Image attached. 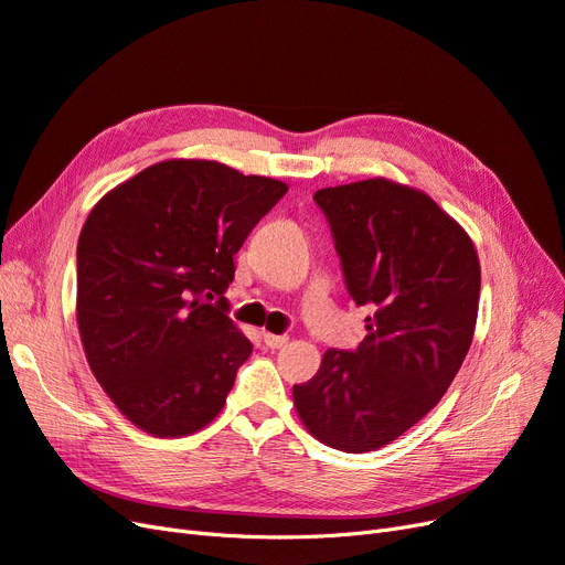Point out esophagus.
Listing matches in <instances>:
<instances>
[{
    "label": "esophagus",
    "instance_id": "esophagus-1",
    "mask_svg": "<svg viewBox=\"0 0 565 565\" xmlns=\"http://www.w3.org/2000/svg\"><path fill=\"white\" fill-rule=\"evenodd\" d=\"M263 340H265V344H267L269 349H281V347L288 344V338H286V335H271V332H265Z\"/></svg>",
    "mask_w": 565,
    "mask_h": 565
}]
</instances>
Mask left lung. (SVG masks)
Returning <instances> with one entry per match:
<instances>
[{
	"label": "left lung",
	"mask_w": 565,
	"mask_h": 565,
	"mask_svg": "<svg viewBox=\"0 0 565 565\" xmlns=\"http://www.w3.org/2000/svg\"><path fill=\"white\" fill-rule=\"evenodd\" d=\"M315 200L351 298L374 315L359 349H328L315 377L294 386V405L319 443L374 451L424 419L461 370L482 269L466 230L412 185L374 177Z\"/></svg>",
	"instance_id": "8db88e82"
}]
</instances>
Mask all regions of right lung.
I'll list each match as a JSON object with an SVG mask.
<instances>
[{"label":"right lung","instance_id":"obj_1","mask_svg":"<svg viewBox=\"0 0 565 565\" xmlns=\"http://www.w3.org/2000/svg\"><path fill=\"white\" fill-rule=\"evenodd\" d=\"M286 191L216 160L172 158L90 209L76 250L78 335L104 393L143 433L191 435L223 409L254 349L225 315L233 258Z\"/></svg>","mask_w":565,"mask_h":565}]
</instances>
